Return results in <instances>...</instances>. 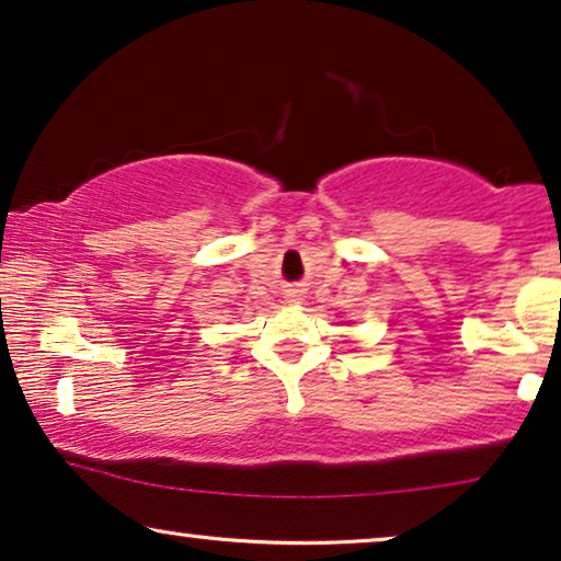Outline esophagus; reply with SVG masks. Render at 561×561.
<instances>
[{"label":"esophagus","instance_id":"obj_1","mask_svg":"<svg viewBox=\"0 0 561 561\" xmlns=\"http://www.w3.org/2000/svg\"><path fill=\"white\" fill-rule=\"evenodd\" d=\"M302 300V289H293V293H289V302H300Z\"/></svg>","mask_w":561,"mask_h":561}]
</instances>
